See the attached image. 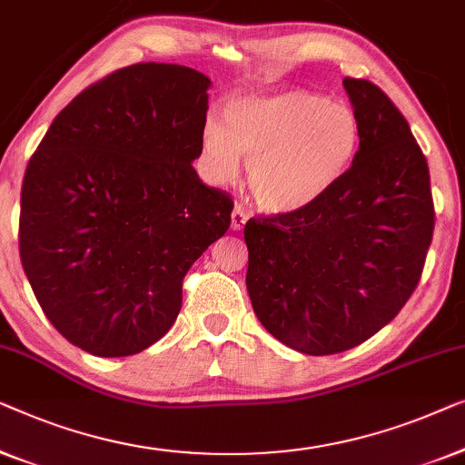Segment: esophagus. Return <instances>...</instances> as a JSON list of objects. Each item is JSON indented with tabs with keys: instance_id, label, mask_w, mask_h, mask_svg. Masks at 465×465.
<instances>
[{
	"instance_id": "obj_1",
	"label": "esophagus",
	"mask_w": 465,
	"mask_h": 465,
	"mask_svg": "<svg viewBox=\"0 0 465 465\" xmlns=\"http://www.w3.org/2000/svg\"><path fill=\"white\" fill-rule=\"evenodd\" d=\"M246 221H248V213H246L242 206H235L233 213H232V230H233V232L244 230Z\"/></svg>"
}]
</instances>
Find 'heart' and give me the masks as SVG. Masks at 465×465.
<instances>
[{
	"mask_svg": "<svg viewBox=\"0 0 465 465\" xmlns=\"http://www.w3.org/2000/svg\"><path fill=\"white\" fill-rule=\"evenodd\" d=\"M358 139L361 126L348 104L282 90L230 101L225 124L208 117L202 153L221 185L235 181L242 158L254 202L270 214H297L335 189Z\"/></svg>",
	"mask_w": 465,
	"mask_h": 465,
	"instance_id": "1",
	"label": "heart"
}]
</instances>
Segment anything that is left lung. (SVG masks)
<instances>
[{"instance_id": "obj_1", "label": "left lung", "mask_w": 465, "mask_h": 465, "mask_svg": "<svg viewBox=\"0 0 465 465\" xmlns=\"http://www.w3.org/2000/svg\"><path fill=\"white\" fill-rule=\"evenodd\" d=\"M361 145L335 189L297 214L251 219L246 289L259 322L310 356L356 348L420 282L434 232L430 170L375 84L345 77Z\"/></svg>"}]
</instances>
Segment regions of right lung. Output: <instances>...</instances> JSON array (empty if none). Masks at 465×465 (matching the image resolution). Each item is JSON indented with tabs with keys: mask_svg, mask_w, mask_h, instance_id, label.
<instances>
[{
	"mask_svg": "<svg viewBox=\"0 0 465 465\" xmlns=\"http://www.w3.org/2000/svg\"><path fill=\"white\" fill-rule=\"evenodd\" d=\"M208 88L183 64L117 69L77 94L31 155L23 270L45 318L88 354L133 356L164 337L187 270L230 227L232 198L192 164Z\"/></svg>",
	"mask_w": 465,
	"mask_h": 465,
	"instance_id": "add662e5",
	"label": "right lung"
}]
</instances>
